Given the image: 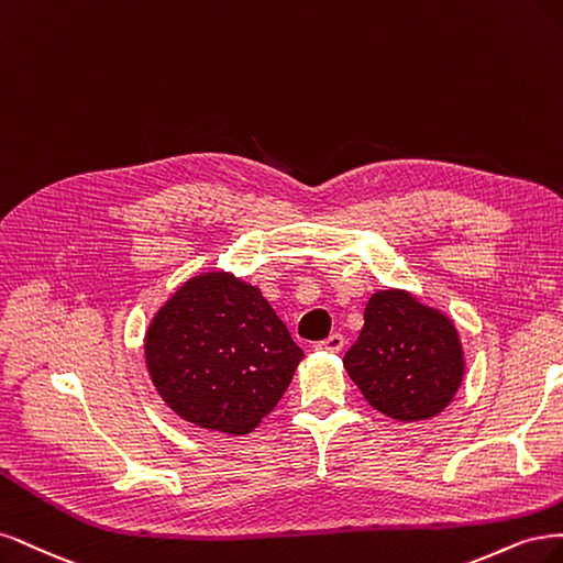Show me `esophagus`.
<instances>
[{
  "instance_id": "1",
  "label": "esophagus",
  "mask_w": 563,
  "mask_h": 563,
  "mask_svg": "<svg viewBox=\"0 0 563 563\" xmlns=\"http://www.w3.org/2000/svg\"><path fill=\"white\" fill-rule=\"evenodd\" d=\"M316 349H320V351H332V353H336V351H341V349H343V336H341V334H330L328 339L318 341V343H316Z\"/></svg>"
}]
</instances>
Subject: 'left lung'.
<instances>
[{
  "instance_id": "8db88e82",
  "label": "left lung",
  "mask_w": 563,
  "mask_h": 563,
  "mask_svg": "<svg viewBox=\"0 0 563 563\" xmlns=\"http://www.w3.org/2000/svg\"><path fill=\"white\" fill-rule=\"evenodd\" d=\"M343 365L367 402L397 421L440 413L465 369L453 322L397 289L369 299L365 328Z\"/></svg>"
}]
</instances>
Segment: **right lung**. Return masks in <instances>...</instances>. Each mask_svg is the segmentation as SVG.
<instances>
[{
	"label": "right lung",
	"mask_w": 563,
	"mask_h": 563,
	"mask_svg": "<svg viewBox=\"0 0 563 563\" xmlns=\"http://www.w3.org/2000/svg\"><path fill=\"white\" fill-rule=\"evenodd\" d=\"M144 355L175 413L208 430L245 434L278 405L303 351L257 287L206 274L156 313Z\"/></svg>",
	"instance_id": "obj_1"
}]
</instances>
